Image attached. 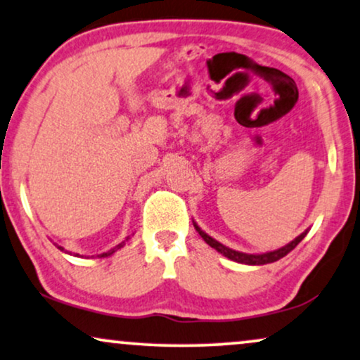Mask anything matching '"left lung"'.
Here are the masks:
<instances>
[{
	"label": "left lung",
	"instance_id": "1",
	"mask_svg": "<svg viewBox=\"0 0 360 360\" xmlns=\"http://www.w3.org/2000/svg\"><path fill=\"white\" fill-rule=\"evenodd\" d=\"M193 227H195V230H197L198 233H200V237L203 238V240H205L212 248H215V250L219 252V254H221L224 257H227V259H230V260L238 262V264H245V265H265V264H272V262L281 260L282 257H285L288 254V252L294 250V248L299 245L300 242H302V238L309 232V229H307V230H305V232L300 233L299 237H295L290 243H287V245L277 248V250L265 252V254H245V252L233 250V248H229V247H225L224 243L217 242L215 238H212L210 235L203 232V230L198 227V225L195 224V221H193Z\"/></svg>",
	"mask_w": 360,
	"mask_h": 360
}]
</instances>
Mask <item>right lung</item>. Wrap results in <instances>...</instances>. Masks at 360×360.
Returning a JSON list of instances; mask_svg holds the SVG:
<instances>
[{
	"label": "right lung",
	"mask_w": 360,
	"mask_h": 360,
	"mask_svg": "<svg viewBox=\"0 0 360 360\" xmlns=\"http://www.w3.org/2000/svg\"><path fill=\"white\" fill-rule=\"evenodd\" d=\"M128 238H130V235H128V237H127V238H125V240H123L122 243H118V245H117V247H113V248H112V250H108V252H103V254H100L98 257H110V255H112V254H115V252H117V250H118V248H122L123 245H125V243L128 242ZM55 245H56V243H55ZM56 247H58V248H60V250H61V252H66V250H65V248H63V247H61V245H56ZM77 255H78V254H77Z\"/></svg>",
	"instance_id": "1"
}]
</instances>
